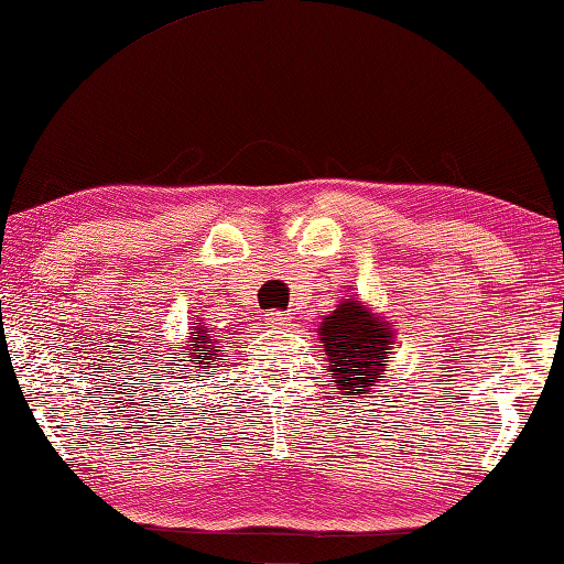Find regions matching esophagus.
<instances>
[{
	"instance_id": "esophagus-1",
	"label": "esophagus",
	"mask_w": 564,
	"mask_h": 564,
	"mask_svg": "<svg viewBox=\"0 0 564 564\" xmlns=\"http://www.w3.org/2000/svg\"><path fill=\"white\" fill-rule=\"evenodd\" d=\"M264 319L270 322V325H274V327H282V325H288L290 317L284 315V312H267Z\"/></svg>"
}]
</instances>
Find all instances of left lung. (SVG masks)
Here are the masks:
<instances>
[{
  "label": "left lung",
  "mask_w": 564,
  "mask_h": 564,
  "mask_svg": "<svg viewBox=\"0 0 564 564\" xmlns=\"http://www.w3.org/2000/svg\"><path fill=\"white\" fill-rule=\"evenodd\" d=\"M319 339L329 362L332 387L347 397H367L375 390L377 377L387 372L394 329L390 322L375 317L367 304L349 297L322 319Z\"/></svg>",
  "instance_id": "1"
}]
</instances>
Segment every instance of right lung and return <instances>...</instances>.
I'll return each instance as SVG.
<instances>
[{"label":"right lung","mask_w":564,"mask_h":564,"mask_svg":"<svg viewBox=\"0 0 564 564\" xmlns=\"http://www.w3.org/2000/svg\"><path fill=\"white\" fill-rule=\"evenodd\" d=\"M195 332H189V339L195 345H187L189 347V359H184L182 369H189V367H202V372H209V365L212 362H219V357H225L227 349L225 347H217V339H212L207 335V327L202 325V322H195Z\"/></svg>","instance_id":"1"}]
</instances>
